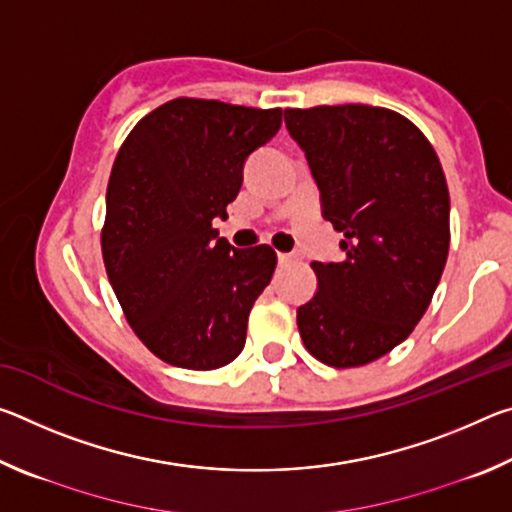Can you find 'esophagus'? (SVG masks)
I'll return each instance as SVG.
<instances>
[{
    "instance_id": "esophagus-1",
    "label": "esophagus",
    "mask_w": 512,
    "mask_h": 512,
    "mask_svg": "<svg viewBox=\"0 0 512 512\" xmlns=\"http://www.w3.org/2000/svg\"><path fill=\"white\" fill-rule=\"evenodd\" d=\"M291 259H293V255H289V253H277V262H280L282 266H284V264H289Z\"/></svg>"
}]
</instances>
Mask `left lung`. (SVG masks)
I'll use <instances>...</instances> for the list:
<instances>
[{"instance_id":"left-lung-1","label":"left lung","mask_w":512,"mask_h":512,"mask_svg":"<svg viewBox=\"0 0 512 512\" xmlns=\"http://www.w3.org/2000/svg\"><path fill=\"white\" fill-rule=\"evenodd\" d=\"M343 232V262H314L318 291L298 307L311 357L357 368L400 345L427 311L449 250V192L420 128L363 103L284 110Z\"/></svg>"}]
</instances>
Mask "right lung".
<instances>
[{
	"label": "right lung",
	"instance_id": "add662e5",
	"mask_svg": "<svg viewBox=\"0 0 512 512\" xmlns=\"http://www.w3.org/2000/svg\"><path fill=\"white\" fill-rule=\"evenodd\" d=\"M282 110L173 99L128 133L112 164L103 264L133 332L187 370L235 361L248 314L271 282V246L232 248L212 228L244 180V162L280 131Z\"/></svg>",
	"mask_w": 512,
	"mask_h": 512
}]
</instances>
